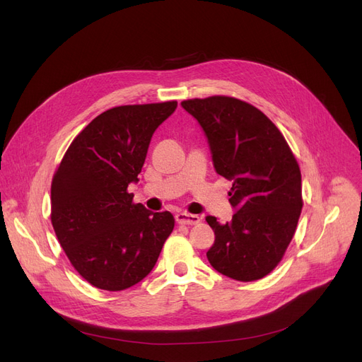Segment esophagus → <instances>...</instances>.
<instances>
[{"label": "esophagus", "instance_id": "34e87169", "mask_svg": "<svg viewBox=\"0 0 362 362\" xmlns=\"http://www.w3.org/2000/svg\"><path fill=\"white\" fill-rule=\"evenodd\" d=\"M175 219L178 223H181V226H196V223L200 222L199 215H192V214H185V212L177 214Z\"/></svg>", "mask_w": 362, "mask_h": 362}]
</instances>
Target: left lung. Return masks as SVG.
<instances>
[{"label":"left lung","mask_w":362,"mask_h":362,"mask_svg":"<svg viewBox=\"0 0 362 362\" xmlns=\"http://www.w3.org/2000/svg\"><path fill=\"white\" fill-rule=\"evenodd\" d=\"M203 128L216 174L233 181L227 223L206 216L215 243L206 256L237 281L268 275L283 259L302 211L299 165L283 134L255 106L234 97L184 100Z\"/></svg>","instance_id":"8db88e82"}]
</instances>
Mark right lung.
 I'll list each match as a JSON object with an SVG mask.
<instances>
[{"label": "right lung", "instance_id": "1", "mask_svg": "<svg viewBox=\"0 0 362 362\" xmlns=\"http://www.w3.org/2000/svg\"><path fill=\"white\" fill-rule=\"evenodd\" d=\"M177 101L109 109L69 146L51 182V223L69 261L97 288L119 291L156 265L174 230L170 212L134 203L153 132Z\"/></svg>", "mask_w": 362, "mask_h": 362}]
</instances>
